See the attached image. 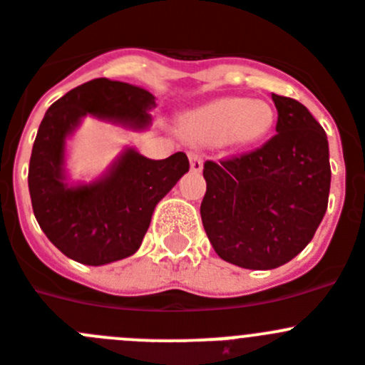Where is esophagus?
I'll return each mask as SVG.
<instances>
[{
	"label": "esophagus",
	"instance_id": "1",
	"mask_svg": "<svg viewBox=\"0 0 365 365\" xmlns=\"http://www.w3.org/2000/svg\"><path fill=\"white\" fill-rule=\"evenodd\" d=\"M188 159H190V168H192V172H195V173L202 172V157H200L199 153L190 152Z\"/></svg>",
	"mask_w": 365,
	"mask_h": 365
}]
</instances>
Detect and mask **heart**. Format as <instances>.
<instances>
[{"label": "heart", "instance_id": "b5f03b06", "mask_svg": "<svg viewBox=\"0 0 365 365\" xmlns=\"http://www.w3.org/2000/svg\"><path fill=\"white\" fill-rule=\"evenodd\" d=\"M275 121L272 105L260 99H219L185 117V132L200 145H252Z\"/></svg>", "mask_w": 365, "mask_h": 365}]
</instances>
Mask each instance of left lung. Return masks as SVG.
<instances>
[{
	"label": "left lung",
	"instance_id": "obj_1",
	"mask_svg": "<svg viewBox=\"0 0 365 365\" xmlns=\"http://www.w3.org/2000/svg\"><path fill=\"white\" fill-rule=\"evenodd\" d=\"M277 133L253 152L206 160L200 217L217 255L246 269L289 262L313 239L327 210L329 146L297 99L272 93Z\"/></svg>",
	"mask_w": 365,
	"mask_h": 365
}]
</instances>
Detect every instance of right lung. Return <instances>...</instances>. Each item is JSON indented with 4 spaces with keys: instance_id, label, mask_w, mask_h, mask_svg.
Listing matches in <instances>:
<instances>
[{
    "instance_id": "1",
    "label": "right lung",
    "mask_w": 365,
    "mask_h": 365,
    "mask_svg": "<svg viewBox=\"0 0 365 365\" xmlns=\"http://www.w3.org/2000/svg\"><path fill=\"white\" fill-rule=\"evenodd\" d=\"M155 98L130 83L92 79L76 86L46 110L29 166L36 220L68 259L88 266L121 260L139 250L152 213L190 168L185 152L152 160L126 150L98 182L66 186L65 139L86 113L145 126Z\"/></svg>"
}]
</instances>
